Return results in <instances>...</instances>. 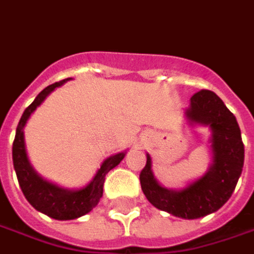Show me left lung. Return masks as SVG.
I'll list each match as a JSON object with an SVG mask.
<instances>
[{"label":"left lung","instance_id":"8db88e82","mask_svg":"<svg viewBox=\"0 0 254 254\" xmlns=\"http://www.w3.org/2000/svg\"><path fill=\"white\" fill-rule=\"evenodd\" d=\"M188 118L209 125L213 165L209 172L183 190H169L155 181L148 156L139 181L146 199L155 207L183 219H197L219 210L236 188L245 162V145L235 115L212 91L202 89L190 98Z\"/></svg>","mask_w":254,"mask_h":254}]
</instances>
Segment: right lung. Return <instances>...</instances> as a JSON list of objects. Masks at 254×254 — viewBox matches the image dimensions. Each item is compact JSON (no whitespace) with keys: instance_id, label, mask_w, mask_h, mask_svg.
<instances>
[{"instance_id":"obj_1","label":"right lung","mask_w":254,"mask_h":254,"mask_svg":"<svg viewBox=\"0 0 254 254\" xmlns=\"http://www.w3.org/2000/svg\"><path fill=\"white\" fill-rule=\"evenodd\" d=\"M69 79V78H68ZM68 79H64L60 82H55L42 89L38 96L34 99V102L24 111V114L19 119L17 127V133L12 143V160L14 168L17 172L18 182L21 186V190L27 200L32 204L37 210L42 212L44 215L50 216L57 220H71L91 212L98 204L99 199L102 197L104 192V182L105 175L111 169H114L119 162L124 159L125 153H118L102 163L101 169L98 171L94 181L89 183L86 188L79 190H66L61 189L52 183L44 181L31 168L25 152V143H24V127L27 124L29 115L37 109V106L42 104V101L62 83Z\"/></svg>"}]
</instances>
